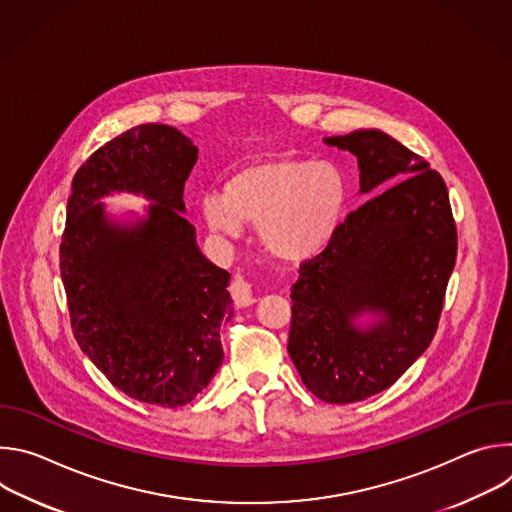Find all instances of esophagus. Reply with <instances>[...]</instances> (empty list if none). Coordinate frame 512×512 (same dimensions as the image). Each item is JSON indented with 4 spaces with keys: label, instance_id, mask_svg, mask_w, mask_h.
<instances>
[{
    "label": "esophagus",
    "instance_id": "obj_1",
    "mask_svg": "<svg viewBox=\"0 0 512 512\" xmlns=\"http://www.w3.org/2000/svg\"><path fill=\"white\" fill-rule=\"evenodd\" d=\"M231 294H233V300L239 308H247L251 304H255V296H253V289H251V283H247L243 277H237L233 283H231Z\"/></svg>",
    "mask_w": 512,
    "mask_h": 512
}]
</instances>
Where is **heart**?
I'll list each match as a JSON object with an SVG mask.
<instances>
[{
    "mask_svg": "<svg viewBox=\"0 0 512 512\" xmlns=\"http://www.w3.org/2000/svg\"><path fill=\"white\" fill-rule=\"evenodd\" d=\"M350 198L346 172L330 160L269 158L235 172L225 194L200 200L212 233L237 239L259 225L265 249L287 263L318 257L336 239Z\"/></svg>",
    "mask_w": 512,
    "mask_h": 512,
    "instance_id": "heart-1",
    "label": "heart"
}]
</instances>
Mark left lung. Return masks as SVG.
I'll use <instances>...</instances> for the list:
<instances>
[{
  "label": "left lung",
  "mask_w": 512,
  "mask_h": 512,
  "mask_svg": "<svg viewBox=\"0 0 512 512\" xmlns=\"http://www.w3.org/2000/svg\"><path fill=\"white\" fill-rule=\"evenodd\" d=\"M324 143L356 156L360 194L373 198L302 263L287 350L316 397L354 403L391 387L429 346L458 237L446 182L395 137L371 127Z\"/></svg>",
  "instance_id": "left-lung-1"
}]
</instances>
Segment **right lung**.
Wrapping results in <instances>:
<instances>
[{"label": "right lung", "mask_w": 512, "mask_h": 512, "mask_svg": "<svg viewBox=\"0 0 512 512\" xmlns=\"http://www.w3.org/2000/svg\"><path fill=\"white\" fill-rule=\"evenodd\" d=\"M196 160L194 141L162 123L107 141L72 180L60 243L81 350L121 393L160 407L186 405L210 383L233 318L231 273L204 257L184 218ZM123 191L151 204L117 217L100 200Z\"/></svg>", "instance_id": "1"}]
</instances>
